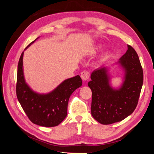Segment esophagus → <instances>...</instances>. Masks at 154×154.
<instances>
[{
    "label": "esophagus",
    "mask_w": 154,
    "mask_h": 154,
    "mask_svg": "<svg viewBox=\"0 0 154 154\" xmlns=\"http://www.w3.org/2000/svg\"><path fill=\"white\" fill-rule=\"evenodd\" d=\"M90 77V73L87 71H83L81 73V78L83 81H87Z\"/></svg>",
    "instance_id": "1"
}]
</instances>
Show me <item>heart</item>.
I'll return each mask as SVG.
<instances>
[{
	"label": "heart",
	"instance_id": "obj_1",
	"mask_svg": "<svg viewBox=\"0 0 154 154\" xmlns=\"http://www.w3.org/2000/svg\"><path fill=\"white\" fill-rule=\"evenodd\" d=\"M103 46L101 44H97L96 45L94 46V48H93L92 52L94 53H96L97 52V51H100V50L103 49Z\"/></svg>",
	"mask_w": 154,
	"mask_h": 154
}]
</instances>
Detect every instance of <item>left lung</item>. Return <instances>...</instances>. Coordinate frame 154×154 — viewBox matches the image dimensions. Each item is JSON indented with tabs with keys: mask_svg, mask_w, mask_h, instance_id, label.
<instances>
[{
	"mask_svg": "<svg viewBox=\"0 0 154 154\" xmlns=\"http://www.w3.org/2000/svg\"><path fill=\"white\" fill-rule=\"evenodd\" d=\"M118 64L124 71L119 88L110 85L109 69L102 67L91 74L88 86L92 91L91 114L97 122L110 125L123 120L136 109L143 83V72L136 51L128 45Z\"/></svg>",
	"mask_w": 154,
	"mask_h": 154,
	"instance_id": "left-lung-1",
	"label": "left lung"
}]
</instances>
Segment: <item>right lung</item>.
<instances>
[{
	"label": "right lung",
	"instance_id": "right-lung-1",
	"mask_svg": "<svg viewBox=\"0 0 154 154\" xmlns=\"http://www.w3.org/2000/svg\"><path fill=\"white\" fill-rule=\"evenodd\" d=\"M38 38L27 45L24 51ZM23 56L24 51L18 64L16 86L18 100L32 123L46 127L57 126L66 118L69 97L76 88L82 86V79L77 75L66 79L47 94L37 93L26 82L23 70Z\"/></svg>",
	"mask_w": 154,
	"mask_h": 154
}]
</instances>
